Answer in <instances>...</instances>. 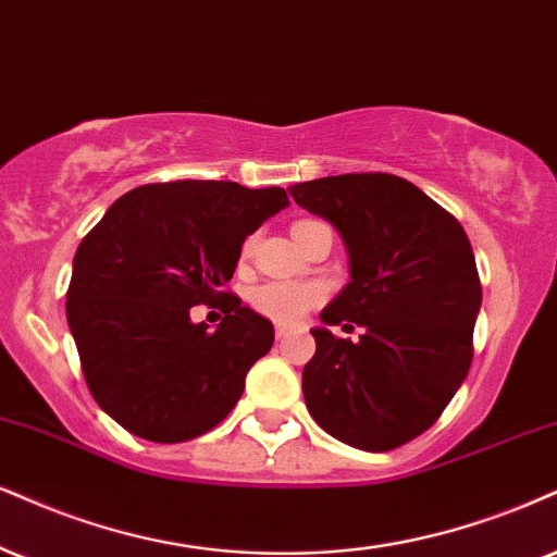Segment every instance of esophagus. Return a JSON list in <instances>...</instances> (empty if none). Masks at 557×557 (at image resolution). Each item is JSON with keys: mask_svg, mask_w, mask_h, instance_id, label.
<instances>
[{"mask_svg": "<svg viewBox=\"0 0 557 557\" xmlns=\"http://www.w3.org/2000/svg\"><path fill=\"white\" fill-rule=\"evenodd\" d=\"M292 333V327L289 325H281V322H278V325H276V338L281 341V338H286V335H289Z\"/></svg>", "mask_w": 557, "mask_h": 557, "instance_id": "1", "label": "esophagus"}]
</instances>
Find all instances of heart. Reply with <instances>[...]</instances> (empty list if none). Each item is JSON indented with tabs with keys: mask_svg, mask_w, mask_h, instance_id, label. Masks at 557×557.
I'll return each mask as SVG.
<instances>
[{
	"mask_svg": "<svg viewBox=\"0 0 557 557\" xmlns=\"http://www.w3.org/2000/svg\"><path fill=\"white\" fill-rule=\"evenodd\" d=\"M252 250V237L245 239L243 256ZM327 297L325 284L320 281H299V278H273L252 286L247 301L263 318L281 322V325H294L305 318L307 312L322 305Z\"/></svg>",
	"mask_w": 557,
	"mask_h": 557,
	"instance_id": "1",
	"label": "heart"
}]
</instances>
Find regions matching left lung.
I'll use <instances>...</instances> for the list:
<instances>
[{
    "label": "left lung",
    "mask_w": 557,
    "mask_h": 557,
    "mask_svg": "<svg viewBox=\"0 0 557 557\" xmlns=\"http://www.w3.org/2000/svg\"><path fill=\"white\" fill-rule=\"evenodd\" d=\"M289 194L338 230L351 263V281L312 331L307 410L343 444L397 449L436 423L470 372L483 301L470 239L397 175H331ZM335 324H359L360 341L333 336Z\"/></svg>",
    "instance_id": "8db88e82"
}]
</instances>
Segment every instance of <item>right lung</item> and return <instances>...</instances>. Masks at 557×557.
<instances>
[{"mask_svg": "<svg viewBox=\"0 0 557 557\" xmlns=\"http://www.w3.org/2000/svg\"><path fill=\"white\" fill-rule=\"evenodd\" d=\"M289 206L284 188L152 183L123 194L74 256L69 331L95 403L147 442H188L222 423L273 325L222 292L247 235ZM219 306L216 332L189 320Z\"/></svg>", "mask_w": 557, "mask_h": 557, "instance_id": "add662e5", "label": "right lung"}]
</instances>
